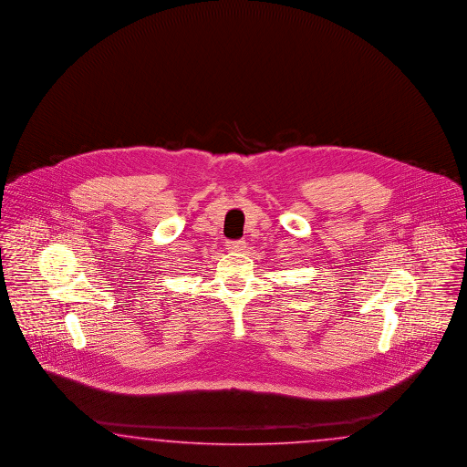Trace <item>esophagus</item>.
<instances>
[{
	"instance_id": "34e87169",
	"label": "esophagus",
	"mask_w": 467,
	"mask_h": 467,
	"mask_svg": "<svg viewBox=\"0 0 467 467\" xmlns=\"http://www.w3.org/2000/svg\"><path fill=\"white\" fill-rule=\"evenodd\" d=\"M226 246L229 252H243L246 248V243L244 241H227Z\"/></svg>"
}]
</instances>
